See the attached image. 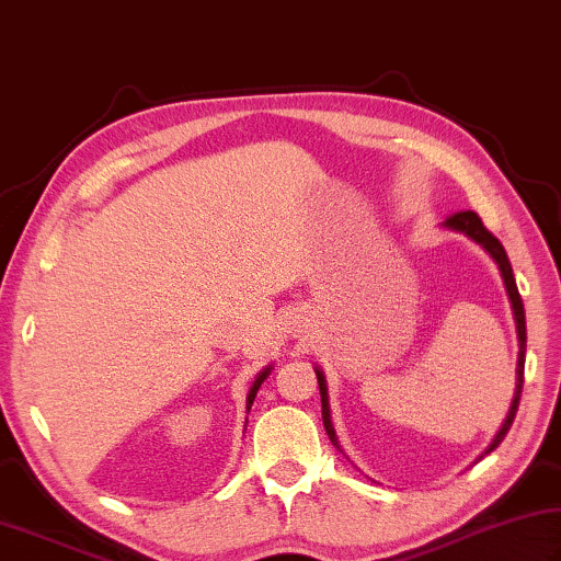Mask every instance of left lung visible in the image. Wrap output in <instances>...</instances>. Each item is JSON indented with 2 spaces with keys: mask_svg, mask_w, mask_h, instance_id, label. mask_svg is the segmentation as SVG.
Wrapping results in <instances>:
<instances>
[{
  "mask_svg": "<svg viewBox=\"0 0 561 561\" xmlns=\"http://www.w3.org/2000/svg\"><path fill=\"white\" fill-rule=\"evenodd\" d=\"M450 231H460L473 239L476 243L483 245V249L493 255L500 273H503V280H505V288H507V296L510 302H513V312H515V322H517V340H519V357H517V387H515V397H513V404H510L507 411V419L503 421V426H500L497 436L493 438V444L488 446L485 454L490 450H495L500 444H503V438L507 436L510 426H513L515 414H517V407H519V394H523V379H525V350H527V328H525V306H523V298H519V290H517V283H515V275H513V265H510L507 253L503 249V243H500L493 233H490L483 221H480V216L476 211H458L454 216H448L446 224ZM318 375V385H320V401H322V424H325V431L332 444H337V436H335V428H332V421H330V401H328V385H325V377H322V371L316 369Z\"/></svg>",
  "mask_w": 561,
  "mask_h": 561,
  "instance_id": "1",
  "label": "left lung"
}]
</instances>
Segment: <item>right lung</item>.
I'll return each instance as SVG.
<instances>
[{
	"label": "right lung",
	"mask_w": 561,
	"mask_h": 561,
	"mask_svg": "<svg viewBox=\"0 0 561 561\" xmlns=\"http://www.w3.org/2000/svg\"><path fill=\"white\" fill-rule=\"evenodd\" d=\"M271 375V367H265L259 377H255V381H253V387H251V391H249V397H245V409H251V404H253V399H255V391H259V387L263 385V379Z\"/></svg>",
	"instance_id": "obj_1"
}]
</instances>
